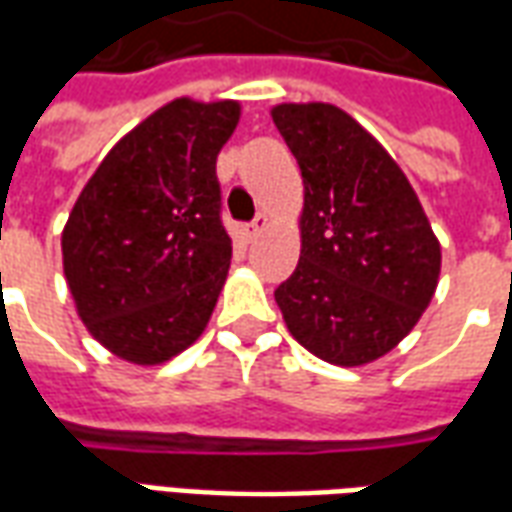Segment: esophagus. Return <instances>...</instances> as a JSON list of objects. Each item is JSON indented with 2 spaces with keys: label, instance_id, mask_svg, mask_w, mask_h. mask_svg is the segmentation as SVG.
<instances>
[{
  "label": "esophagus",
  "instance_id": "esophagus-1",
  "mask_svg": "<svg viewBox=\"0 0 512 512\" xmlns=\"http://www.w3.org/2000/svg\"><path fill=\"white\" fill-rule=\"evenodd\" d=\"M266 227H268V216H266V213H257V216H255V219H252V222L244 224L246 238H257V235L263 233Z\"/></svg>",
  "mask_w": 512,
  "mask_h": 512
}]
</instances>
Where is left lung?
I'll return each instance as SVG.
<instances>
[{"label": "left lung", "instance_id": "8db88e82", "mask_svg": "<svg viewBox=\"0 0 512 512\" xmlns=\"http://www.w3.org/2000/svg\"><path fill=\"white\" fill-rule=\"evenodd\" d=\"M274 126L304 180L301 257L277 290L310 354L359 367L389 354L428 310L439 238L395 158L332 104H279Z\"/></svg>", "mask_w": 512, "mask_h": 512}]
</instances>
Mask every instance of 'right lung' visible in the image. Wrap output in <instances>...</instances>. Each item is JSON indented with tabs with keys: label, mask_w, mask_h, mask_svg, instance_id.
<instances>
[{
	"label": "right lung",
	"mask_w": 512,
	"mask_h": 512,
	"mask_svg": "<svg viewBox=\"0 0 512 512\" xmlns=\"http://www.w3.org/2000/svg\"><path fill=\"white\" fill-rule=\"evenodd\" d=\"M238 117V101H169L106 153L73 205L62 268L76 312L126 362L161 365L211 321L233 257L216 156Z\"/></svg>",
	"instance_id": "1"
}]
</instances>
